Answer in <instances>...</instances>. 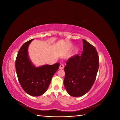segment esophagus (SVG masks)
Here are the masks:
<instances>
[{
  "label": "esophagus",
  "instance_id": "34e87169",
  "mask_svg": "<svg viewBox=\"0 0 120 120\" xmlns=\"http://www.w3.org/2000/svg\"><path fill=\"white\" fill-rule=\"evenodd\" d=\"M64 65L63 64H61L60 65V67H59V68L60 69V70H62V69H63V68H64Z\"/></svg>",
  "mask_w": 120,
  "mask_h": 120
}]
</instances>
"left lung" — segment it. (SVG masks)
<instances>
[{"instance_id": "8db88e82", "label": "left lung", "mask_w": 120, "mask_h": 120, "mask_svg": "<svg viewBox=\"0 0 120 120\" xmlns=\"http://www.w3.org/2000/svg\"><path fill=\"white\" fill-rule=\"evenodd\" d=\"M82 52L71 57L64 68V84L69 95L82 97L88 93L95 81L99 66L96 48L82 39Z\"/></svg>"}]
</instances>
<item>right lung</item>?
Segmentation results:
<instances>
[{
	"label": "right lung",
	"mask_w": 120,
	"mask_h": 120,
	"mask_svg": "<svg viewBox=\"0 0 120 120\" xmlns=\"http://www.w3.org/2000/svg\"><path fill=\"white\" fill-rule=\"evenodd\" d=\"M33 40L24 43L19 49L16 59L15 68L18 79L25 92L37 97L46 92L60 64L57 63L36 67L28 53V46Z\"/></svg>",
	"instance_id": "obj_1"
}]
</instances>
